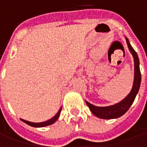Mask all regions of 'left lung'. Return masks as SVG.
<instances>
[{
  "label": "left lung",
  "instance_id": "left-lung-1",
  "mask_svg": "<svg viewBox=\"0 0 147 147\" xmlns=\"http://www.w3.org/2000/svg\"><path fill=\"white\" fill-rule=\"evenodd\" d=\"M126 42L128 46L131 53L132 54L134 58V64H135V76H134V83H133L132 89L131 92L128 94L125 98H123L121 102H118L115 105L110 106H105V107H98L90 104L88 102L86 103L87 106L89 107L92 113L99 117L101 119H115L123 116L127 111L129 109L131 105H132L134 100L136 98L137 94L139 92L140 83H141V72L139 68V60L137 53L132 48V46L130 44L128 39L126 38Z\"/></svg>",
  "mask_w": 147,
  "mask_h": 147
}]
</instances>
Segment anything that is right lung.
<instances>
[{
    "label": "right lung",
    "mask_w": 147,
    "mask_h": 147,
    "mask_svg": "<svg viewBox=\"0 0 147 147\" xmlns=\"http://www.w3.org/2000/svg\"><path fill=\"white\" fill-rule=\"evenodd\" d=\"M61 108L59 109V111L57 112V113L55 115L54 117L51 118L50 120H47V121H44V122H41V123H33V122H30V121H27V120H23V119H20L23 122H24L25 123H27L28 125H30L31 127H45V126H48V125H51L53 123H55L57 120L58 119V117L60 116V114H61Z\"/></svg>",
    "instance_id": "obj_1"
}]
</instances>
